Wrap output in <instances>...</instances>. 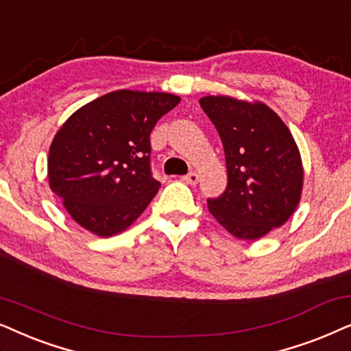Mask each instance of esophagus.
Here are the masks:
<instances>
[{
	"label": "esophagus",
	"mask_w": 351,
	"mask_h": 351,
	"mask_svg": "<svg viewBox=\"0 0 351 351\" xmlns=\"http://www.w3.org/2000/svg\"><path fill=\"white\" fill-rule=\"evenodd\" d=\"M183 181L188 184H197L199 183V175L195 171H191L188 175L183 176Z\"/></svg>",
	"instance_id": "obj_1"
}]
</instances>
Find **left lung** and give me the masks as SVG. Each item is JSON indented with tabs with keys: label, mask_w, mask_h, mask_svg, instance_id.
Instances as JSON below:
<instances>
[{
	"label": "left lung",
	"mask_w": 351,
	"mask_h": 351,
	"mask_svg": "<svg viewBox=\"0 0 351 351\" xmlns=\"http://www.w3.org/2000/svg\"><path fill=\"white\" fill-rule=\"evenodd\" d=\"M224 147L228 186L208 210L230 234L256 241L295 212L303 188L302 157L279 115L263 102L231 96L199 101Z\"/></svg>",
	"instance_id": "obj_1"
}]
</instances>
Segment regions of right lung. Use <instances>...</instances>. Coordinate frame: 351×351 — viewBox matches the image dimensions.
Returning <instances> with one entry per match:
<instances>
[{"instance_id":"add662e5","label":"right lung","mask_w":351,"mask_h":351,"mask_svg":"<svg viewBox=\"0 0 351 351\" xmlns=\"http://www.w3.org/2000/svg\"><path fill=\"white\" fill-rule=\"evenodd\" d=\"M181 99L119 90L88 102L56 133L48 180L70 217L101 237L125 231L157 194L151 132Z\"/></svg>"}]
</instances>
